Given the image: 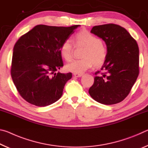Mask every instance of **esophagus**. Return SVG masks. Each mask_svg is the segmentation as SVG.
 Returning <instances> with one entry per match:
<instances>
[{"mask_svg": "<svg viewBox=\"0 0 148 148\" xmlns=\"http://www.w3.org/2000/svg\"><path fill=\"white\" fill-rule=\"evenodd\" d=\"M74 76L75 77H79L83 76V74H79V73H74Z\"/></svg>", "mask_w": 148, "mask_h": 148, "instance_id": "esophagus-1", "label": "esophagus"}]
</instances>
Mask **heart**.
<instances>
[{"mask_svg": "<svg viewBox=\"0 0 148 148\" xmlns=\"http://www.w3.org/2000/svg\"><path fill=\"white\" fill-rule=\"evenodd\" d=\"M73 40L76 45L86 46L82 53L81 59L74 60L66 65L68 71L75 73H83L94 64L100 66L104 63L107 57V49L101 39L88 31H81L74 35ZM73 43L70 39L62 42L60 52L66 61H71L73 57Z\"/></svg>", "mask_w": 148, "mask_h": 148, "instance_id": "1", "label": "heart"}]
</instances>
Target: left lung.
I'll return each instance as SVG.
<instances>
[{
	"label": "left lung",
	"instance_id": "8db88e82",
	"mask_svg": "<svg viewBox=\"0 0 148 148\" xmlns=\"http://www.w3.org/2000/svg\"><path fill=\"white\" fill-rule=\"evenodd\" d=\"M91 32L106 43L107 57L101 68L104 72L95 77L89 93L99 103H119L129 95L138 76L137 42L126 29L116 24L95 26Z\"/></svg>",
	"mask_w": 148,
	"mask_h": 148
}]
</instances>
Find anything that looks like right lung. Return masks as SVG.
Wrapping results in <instances>:
<instances>
[{
    "label": "right lung",
    "mask_w": 148,
    "mask_h": 148,
    "mask_svg": "<svg viewBox=\"0 0 148 148\" xmlns=\"http://www.w3.org/2000/svg\"><path fill=\"white\" fill-rule=\"evenodd\" d=\"M79 26L38 25L17 41L11 76L20 95L30 104L47 106L61 97L72 73L56 72L63 66L60 47Z\"/></svg>",
    "instance_id": "right-lung-1"
}]
</instances>
